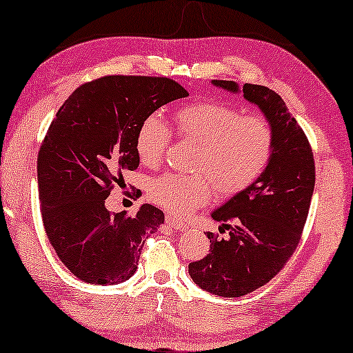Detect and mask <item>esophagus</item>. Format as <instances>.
Returning <instances> with one entry per match:
<instances>
[{
    "instance_id": "34e87169",
    "label": "esophagus",
    "mask_w": 353,
    "mask_h": 353,
    "mask_svg": "<svg viewBox=\"0 0 353 353\" xmlns=\"http://www.w3.org/2000/svg\"><path fill=\"white\" fill-rule=\"evenodd\" d=\"M165 222L172 227V229H175V230H186L188 229V225L184 224L183 221L173 218V216H170V214L165 216Z\"/></svg>"
}]
</instances>
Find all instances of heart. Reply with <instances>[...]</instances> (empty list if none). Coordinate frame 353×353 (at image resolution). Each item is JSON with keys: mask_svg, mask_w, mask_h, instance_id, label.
Masks as SVG:
<instances>
[{"mask_svg": "<svg viewBox=\"0 0 353 353\" xmlns=\"http://www.w3.org/2000/svg\"><path fill=\"white\" fill-rule=\"evenodd\" d=\"M175 129L195 145L192 173H164L148 183L151 202L172 214L186 216L213 195H233L251 188L267 170L274 153V128L262 115H245L216 101L184 105L175 113ZM172 129L158 113L140 123L135 151L142 164L156 167L170 143Z\"/></svg>", "mask_w": 353, "mask_h": 353, "instance_id": "b5f03b06", "label": "heart"}]
</instances>
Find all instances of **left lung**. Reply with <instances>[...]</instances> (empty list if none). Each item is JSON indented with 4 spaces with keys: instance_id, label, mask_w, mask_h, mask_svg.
Returning a JSON list of instances; mask_svg holds the SVG:
<instances>
[{
    "instance_id": "obj_1",
    "label": "left lung",
    "mask_w": 353,
    "mask_h": 353,
    "mask_svg": "<svg viewBox=\"0 0 353 353\" xmlns=\"http://www.w3.org/2000/svg\"><path fill=\"white\" fill-rule=\"evenodd\" d=\"M216 86L236 93L230 80ZM243 96L260 107L274 128V153L263 175L214 210L211 218L222 224L218 238L207 232L210 251L189 263V274L210 294L236 298L268 284L292 257L305 229L316 184L312 148L300 124L273 90L245 83Z\"/></svg>"
}]
</instances>
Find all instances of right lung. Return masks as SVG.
I'll return each mask as SVG.
<instances>
[{"label":"right lung","mask_w":353,"mask_h":353,"mask_svg":"<svg viewBox=\"0 0 353 353\" xmlns=\"http://www.w3.org/2000/svg\"><path fill=\"white\" fill-rule=\"evenodd\" d=\"M189 93L169 77L105 75L80 85L59 107L37 154L41 214L48 241L70 273L88 284L131 278L148 233L164 213L145 203L110 213L105 199L140 159L143 118Z\"/></svg>","instance_id":"obj_1"}]
</instances>
